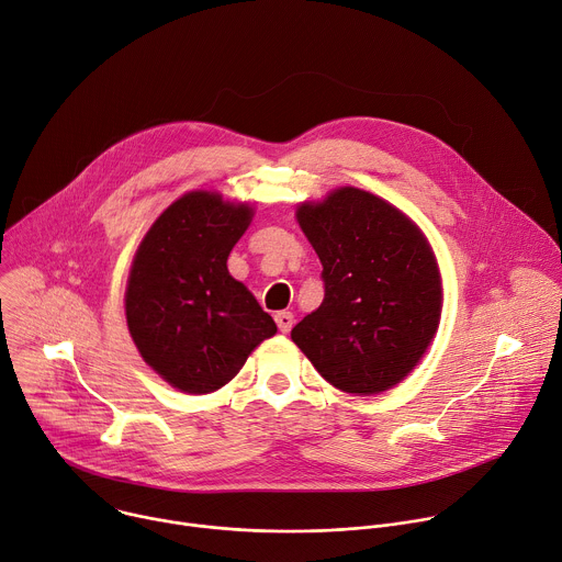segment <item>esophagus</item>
<instances>
[{"label": "esophagus", "mask_w": 562, "mask_h": 562, "mask_svg": "<svg viewBox=\"0 0 562 562\" xmlns=\"http://www.w3.org/2000/svg\"><path fill=\"white\" fill-rule=\"evenodd\" d=\"M276 325L282 334H289L291 327H293V313L291 311H280L276 313Z\"/></svg>", "instance_id": "1"}]
</instances>
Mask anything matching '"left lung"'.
Listing matches in <instances>:
<instances>
[{"instance_id":"left-lung-1","label":"left lung","mask_w":562,"mask_h":562,"mask_svg":"<svg viewBox=\"0 0 562 562\" xmlns=\"http://www.w3.org/2000/svg\"><path fill=\"white\" fill-rule=\"evenodd\" d=\"M295 217L323 262L325 300L291 340L336 389L373 395L420 362L442 311V284L423 231L382 198L342 187Z\"/></svg>"}]
</instances>
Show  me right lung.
Returning <instances> with one entry per match:
<instances>
[{
	"label": "right lung",
	"mask_w": 562,
	"mask_h": 562,
	"mask_svg": "<svg viewBox=\"0 0 562 562\" xmlns=\"http://www.w3.org/2000/svg\"><path fill=\"white\" fill-rule=\"evenodd\" d=\"M254 209L191 191L159 215L137 247L126 284V325L144 362L184 393H211L276 336L273 317L226 260Z\"/></svg>",
	"instance_id": "add662e5"
}]
</instances>
